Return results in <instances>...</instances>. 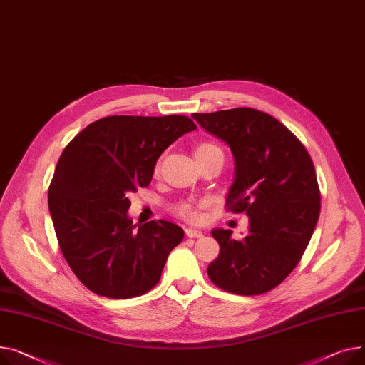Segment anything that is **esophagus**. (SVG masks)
Returning <instances> with one entry per match:
<instances>
[{
    "label": "esophagus",
    "mask_w": 365,
    "mask_h": 365,
    "mask_svg": "<svg viewBox=\"0 0 365 365\" xmlns=\"http://www.w3.org/2000/svg\"><path fill=\"white\" fill-rule=\"evenodd\" d=\"M185 235H187V237H202L203 232L200 230H197V228L188 227V228H185Z\"/></svg>",
    "instance_id": "34e87169"
}]
</instances>
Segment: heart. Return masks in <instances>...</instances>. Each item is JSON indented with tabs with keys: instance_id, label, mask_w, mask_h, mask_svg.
<instances>
[{
	"instance_id": "obj_1",
	"label": "heart",
	"mask_w": 365,
	"mask_h": 365,
	"mask_svg": "<svg viewBox=\"0 0 365 365\" xmlns=\"http://www.w3.org/2000/svg\"><path fill=\"white\" fill-rule=\"evenodd\" d=\"M209 150H220V147H217L215 144L212 143H202L197 145L196 148V155L197 153H203V152H209ZM200 207L202 203H195V202H181L175 206V212L178 215L187 221H192L196 222L200 220Z\"/></svg>"
}]
</instances>
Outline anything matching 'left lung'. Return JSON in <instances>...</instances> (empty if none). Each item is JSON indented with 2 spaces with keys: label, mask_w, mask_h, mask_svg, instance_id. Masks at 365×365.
Listing matches in <instances>:
<instances>
[{
  "label": "left lung",
  "mask_w": 365,
  "mask_h": 365,
  "mask_svg": "<svg viewBox=\"0 0 365 365\" xmlns=\"http://www.w3.org/2000/svg\"><path fill=\"white\" fill-rule=\"evenodd\" d=\"M234 156L227 210L246 212L249 232L234 240L215 228L218 258L207 267L212 283L235 294H261L294 269L319 217V188L305 145L275 118L250 107L192 113Z\"/></svg>",
  "instance_id": "1"
}]
</instances>
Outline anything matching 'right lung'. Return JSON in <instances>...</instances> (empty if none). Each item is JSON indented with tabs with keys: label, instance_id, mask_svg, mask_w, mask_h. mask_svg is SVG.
Here are the masks:
<instances>
[{
	"label": "right lung",
	"instance_id": "add662e5",
	"mask_svg": "<svg viewBox=\"0 0 365 365\" xmlns=\"http://www.w3.org/2000/svg\"><path fill=\"white\" fill-rule=\"evenodd\" d=\"M195 130L181 115L107 116L63 150L48 209L64 259L96 294L128 299L159 283L184 230L163 220L134 230L128 196L150 184L163 150Z\"/></svg>",
	"mask_w": 365,
	"mask_h": 365
}]
</instances>
